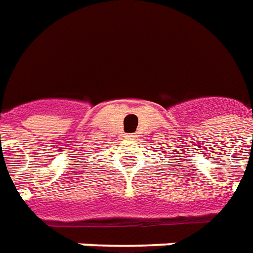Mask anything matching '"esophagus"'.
<instances>
[{"label": "esophagus", "mask_w": 253, "mask_h": 253, "mask_svg": "<svg viewBox=\"0 0 253 253\" xmlns=\"http://www.w3.org/2000/svg\"><path fill=\"white\" fill-rule=\"evenodd\" d=\"M126 137H128V139H130V140H133V139H135L136 136L133 135V133H129V135H126Z\"/></svg>", "instance_id": "1"}]
</instances>
